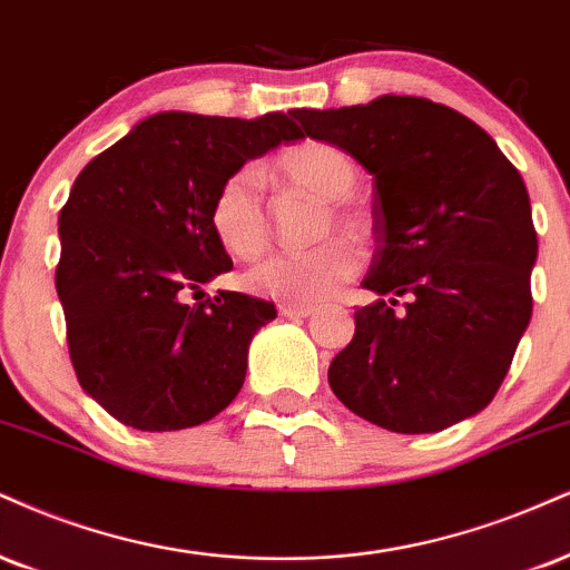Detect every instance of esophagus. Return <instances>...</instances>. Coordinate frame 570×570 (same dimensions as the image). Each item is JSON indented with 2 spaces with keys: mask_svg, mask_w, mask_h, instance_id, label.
Wrapping results in <instances>:
<instances>
[{
  "mask_svg": "<svg viewBox=\"0 0 570 570\" xmlns=\"http://www.w3.org/2000/svg\"><path fill=\"white\" fill-rule=\"evenodd\" d=\"M313 313V305H289L278 303V315L281 318H307Z\"/></svg>",
  "mask_w": 570,
  "mask_h": 570,
  "instance_id": "obj_1",
  "label": "esophagus"
}]
</instances>
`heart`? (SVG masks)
I'll return each instance as SVG.
<instances>
[{"instance_id":"1","label":"heart","mask_w":570,"mask_h":570,"mask_svg":"<svg viewBox=\"0 0 570 570\" xmlns=\"http://www.w3.org/2000/svg\"><path fill=\"white\" fill-rule=\"evenodd\" d=\"M273 173L292 188L324 198L326 212L318 219L315 236H328L334 228L351 238L372 233V223L363 212L347 207L345 198L355 188L358 173L345 150L328 142L307 140L281 150L273 161ZM209 223L217 242L228 255L238 259H255L271 244V217H267L263 183L252 169H238L217 188L212 198ZM358 255L345 238H326L305 252H284L246 276V286L263 297L289 305L324 303L358 273Z\"/></svg>"}]
</instances>
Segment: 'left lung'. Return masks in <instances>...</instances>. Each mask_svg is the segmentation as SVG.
Segmentation results:
<instances>
[{
	"instance_id": "obj_1",
	"label": "left lung",
	"mask_w": 570,
	"mask_h": 570,
	"mask_svg": "<svg viewBox=\"0 0 570 570\" xmlns=\"http://www.w3.org/2000/svg\"><path fill=\"white\" fill-rule=\"evenodd\" d=\"M294 116L374 177L376 252L361 286L380 299L355 311L351 345L328 366L334 395L406 435L478 414L531 321L537 230L523 177L485 129L428 98Z\"/></svg>"
}]
</instances>
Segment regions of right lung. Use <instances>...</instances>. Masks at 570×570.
I'll return each instance as SVG.
<instances>
[{
  "mask_svg": "<svg viewBox=\"0 0 570 570\" xmlns=\"http://www.w3.org/2000/svg\"><path fill=\"white\" fill-rule=\"evenodd\" d=\"M297 116H148L81 169L60 209L55 289L73 372L114 420L148 433L217 416L276 307L242 292L188 305L233 263L209 223L223 180L278 142Z\"/></svg>",
  "mask_w": 570,
  "mask_h": 570,
  "instance_id": "right-lung-1",
  "label": "right lung"
}]
</instances>
